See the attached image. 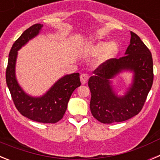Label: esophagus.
I'll return each mask as SVG.
<instances>
[{"mask_svg": "<svg viewBox=\"0 0 160 160\" xmlns=\"http://www.w3.org/2000/svg\"><path fill=\"white\" fill-rule=\"evenodd\" d=\"M80 79H81L82 84H86V83L88 82L89 75L87 74V73H82V74H81V76H80Z\"/></svg>", "mask_w": 160, "mask_h": 160, "instance_id": "obj_1", "label": "esophagus"}]
</instances>
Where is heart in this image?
<instances>
[{"label":"heart","instance_id":"obj_1","mask_svg":"<svg viewBox=\"0 0 160 160\" xmlns=\"http://www.w3.org/2000/svg\"><path fill=\"white\" fill-rule=\"evenodd\" d=\"M87 50L93 55L102 54L103 59L114 57L118 51L117 44L109 42H98L97 43L89 45Z\"/></svg>","mask_w":160,"mask_h":160}]
</instances>
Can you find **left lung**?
<instances>
[{"instance_id": "left-lung-1", "label": "left lung", "mask_w": 160, "mask_h": 160, "mask_svg": "<svg viewBox=\"0 0 160 160\" xmlns=\"http://www.w3.org/2000/svg\"><path fill=\"white\" fill-rule=\"evenodd\" d=\"M131 44L125 56L111 58L94 70L88 81L91 93L90 109L93 116L102 123L123 122L140 112L152 87L153 60L151 51L140 38L131 31ZM123 69L134 71V81L123 97H118L109 85V79Z\"/></svg>"}]
</instances>
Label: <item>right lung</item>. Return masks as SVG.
Segmentation results:
<instances>
[{
	"label": "right lung",
	"mask_w": 160,
	"mask_h": 160,
	"mask_svg": "<svg viewBox=\"0 0 160 160\" xmlns=\"http://www.w3.org/2000/svg\"><path fill=\"white\" fill-rule=\"evenodd\" d=\"M43 26L35 24L28 28L14 42L8 54L6 68V83L14 105L23 116L42 123H55L63 118L68 102L73 90L81 86L78 73L66 75L41 98L27 95L18 84L15 78V63L18 50L28 41L34 38Z\"/></svg>",
	"instance_id": "1"
}]
</instances>
